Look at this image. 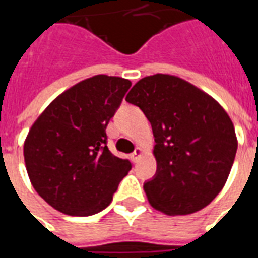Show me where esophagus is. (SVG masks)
I'll return each instance as SVG.
<instances>
[{
	"mask_svg": "<svg viewBox=\"0 0 258 258\" xmlns=\"http://www.w3.org/2000/svg\"><path fill=\"white\" fill-rule=\"evenodd\" d=\"M142 155H143V150L140 149V147H138V149L133 151L132 155H131V157H132V161L138 162L139 160H140V157H142Z\"/></svg>",
	"mask_w": 258,
	"mask_h": 258,
	"instance_id": "esophagus-1",
	"label": "esophagus"
}]
</instances>
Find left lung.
<instances>
[{"label":"left lung","instance_id":"1","mask_svg":"<svg viewBox=\"0 0 258 258\" xmlns=\"http://www.w3.org/2000/svg\"><path fill=\"white\" fill-rule=\"evenodd\" d=\"M126 101L153 127L157 172L144 183L150 204L168 215L208 206L222 190L237 150L225 109L189 82L162 74L139 80Z\"/></svg>","mask_w":258,"mask_h":258}]
</instances>
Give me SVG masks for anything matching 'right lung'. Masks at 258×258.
Instances as JSON below:
<instances>
[{
    "instance_id": "obj_1",
    "label": "right lung",
    "mask_w": 258,
    "mask_h": 258,
    "mask_svg": "<svg viewBox=\"0 0 258 258\" xmlns=\"http://www.w3.org/2000/svg\"><path fill=\"white\" fill-rule=\"evenodd\" d=\"M132 86L97 75L63 91L29 131L23 155L33 187L67 215L89 217L112 202L131 171L129 160L107 147V125Z\"/></svg>"
}]
</instances>
